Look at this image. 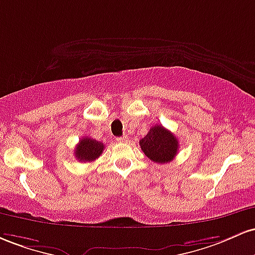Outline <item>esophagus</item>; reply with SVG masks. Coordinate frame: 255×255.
Returning <instances> with one entry per match:
<instances>
[{"label":"esophagus","instance_id":"1","mask_svg":"<svg viewBox=\"0 0 255 255\" xmlns=\"http://www.w3.org/2000/svg\"><path fill=\"white\" fill-rule=\"evenodd\" d=\"M128 141V136L124 135V136H120V137H117V142H120V143H125Z\"/></svg>","mask_w":255,"mask_h":255}]
</instances>
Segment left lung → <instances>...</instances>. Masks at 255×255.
I'll return each instance as SVG.
<instances>
[{
    "label": "left lung",
    "mask_w": 255,
    "mask_h": 255,
    "mask_svg": "<svg viewBox=\"0 0 255 255\" xmlns=\"http://www.w3.org/2000/svg\"><path fill=\"white\" fill-rule=\"evenodd\" d=\"M139 145L145 156L158 164L170 162L178 151V139L171 131L161 125H155L139 141Z\"/></svg>",
    "instance_id": "left-lung-1"
}]
</instances>
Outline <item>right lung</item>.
Masks as SVG:
<instances>
[{"label": "right lung", "instance_id": "right-lung-1", "mask_svg": "<svg viewBox=\"0 0 255 255\" xmlns=\"http://www.w3.org/2000/svg\"><path fill=\"white\" fill-rule=\"evenodd\" d=\"M105 149L104 143L90 138V137H82L77 144L74 154L77 160L82 162H90L99 158Z\"/></svg>", "mask_w": 255, "mask_h": 255}]
</instances>
